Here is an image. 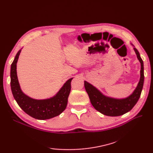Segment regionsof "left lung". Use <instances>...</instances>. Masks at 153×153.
I'll list each match as a JSON object with an SVG mask.
<instances>
[{
    "mask_svg": "<svg viewBox=\"0 0 153 153\" xmlns=\"http://www.w3.org/2000/svg\"><path fill=\"white\" fill-rule=\"evenodd\" d=\"M138 61L140 63V80L132 93L124 98H114L105 96L100 90L87 81H84V86L91 103L98 112L108 116H119L130 111L139 100L144 81L143 62L137 49L133 48Z\"/></svg>",
    "mask_w": 153,
    "mask_h": 153,
    "instance_id": "1",
    "label": "left lung"
}]
</instances>
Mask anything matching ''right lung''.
Wrapping results in <instances>:
<instances>
[{
	"label": "right lung",
	"mask_w": 153,
	"mask_h": 153,
	"mask_svg": "<svg viewBox=\"0 0 153 153\" xmlns=\"http://www.w3.org/2000/svg\"><path fill=\"white\" fill-rule=\"evenodd\" d=\"M22 49L18 51L11 66V89L14 98L20 107L30 116L39 120H46L56 117L66 109L68 98L71 91V82L69 78L57 92L50 98L36 100L26 95L21 89L18 82L16 64Z\"/></svg>",
	"instance_id": "1"
}]
</instances>
